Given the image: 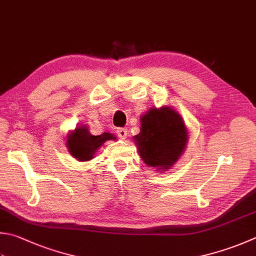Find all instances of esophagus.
<instances>
[{
	"label": "esophagus",
	"instance_id": "34e87169",
	"mask_svg": "<svg viewBox=\"0 0 256 256\" xmlns=\"http://www.w3.org/2000/svg\"><path fill=\"white\" fill-rule=\"evenodd\" d=\"M116 132H117V136L122 139L127 138L128 136V130L126 128H117Z\"/></svg>",
	"mask_w": 256,
	"mask_h": 256
}]
</instances>
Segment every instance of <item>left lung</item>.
Segmentation results:
<instances>
[{
    "mask_svg": "<svg viewBox=\"0 0 256 256\" xmlns=\"http://www.w3.org/2000/svg\"><path fill=\"white\" fill-rule=\"evenodd\" d=\"M140 122V132L134 136L139 155L146 165L168 170L186 148L187 130L180 114L168 107L152 108Z\"/></svg>",
    "mask_w": 256,
    "mask_h": 256,
    "instance_id": "8db88e82",
    "label": "left lung"
}]
</instances>
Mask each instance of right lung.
<instances>
[{
  "label": "right lung",
  "instance_id": "1",
  "mask_svg": "<svg viewBox=\"0 0 256 256\" xmlns=\"http://www.w3.org/2000/svg\"><path fill=\"white\" fill-rule=\"evenodd\" d=\"M114 139V136L109 132H104L99 136L91 134L86 127L76 128L74 132H71L66 137V147L74 158L81 162L90 160L92 158L96 150L106 140Z\"/></svg>",
  "mask_w": 256,
  "mask_h": 256
}]
</instances>
